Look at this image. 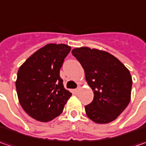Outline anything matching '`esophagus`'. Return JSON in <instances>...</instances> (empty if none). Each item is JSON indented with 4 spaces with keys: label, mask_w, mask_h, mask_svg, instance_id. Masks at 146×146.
Wrapping results in <instances>:
<instances>
[{
    "label": "esophagus",
    "mask_w": 146,
    "mask_h": 146,
    "mask_svg": "<svg viewBox=\"0 0 146 146\" xmlns=\"http://www.w3.org/2000/svg\"><path fill=\"white\" fill-rule=\"evenodd\" d=\"M79 90H80V87H77V88H76V89H75V92H78Z\"/></svg>",
    "instance_id": "1"
}]
</instances>
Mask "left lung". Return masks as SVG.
<instances>
[{
	"mask_svg": "<svg viewBox=\"0 0 146 146\" xmlns=\"http://www.w3.org/2000/svg\"><path fill=\"white\" fill-rule=\"evenodd\" d=\"M71 53L80 62L94 93L93 102L85 106L87 116L97 123L114 121L131 100L132 80L128 69L106 51L81 47Z\"/></svg>",
	"mask_w": 146,
	"mask_h": 146,
	"instance_id": "1",
	"label": "left lung"
}]
</instances>
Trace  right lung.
Instances as JSON below:
<instances>
[{
    "label": "right lung",
    "mask_w": 146,
    "mask_h": 146,
    "mask_svg": "<svg viewBox=\"0 0 146 146\" xmlns=\"http://www.w3.org/2000/svg\"><path fill=\"white\" fill-rule=\"evenodd\" d=\"M70 47L48 44L25 61L19 69L16 90L25 112L40 122L62 114L71 93L65 89L60 69Z\"/></svg>",
    "instance_id": "obj_1"
}]
</instances>
